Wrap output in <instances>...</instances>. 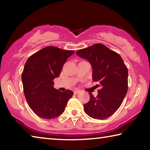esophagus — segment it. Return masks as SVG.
Wrapping results in <instances>:
<instances>
[{"label":"esophagus","mask_w":150,"mask_h":150,"mask_svg":"<svg viewBox=\"0 0 150 150\" xmlns=\"http://www.w3.org/2000/svg\"><path fill=\"white\" fill-rule=\"evenodd\" d=\"M80 92V90H74V94H78V93H79Z\"/></svg>","instance_id":"34e87169"}]
</instances>
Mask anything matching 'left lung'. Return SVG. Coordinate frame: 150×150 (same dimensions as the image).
Here are the masks:
<instances>
[{
  "mask_svg": "<svg viewBox=\"0 0 150 150\" xmlns=\"http://www.w3.org/2000/svg\"><path fill=\"white\" fill-rule=\"evenodd\" d=\"M76 54L86 59L92 66V78L100 87L94 97L84 105L86 114L94 119L108 118L117 111L127 92L128 72L119 54L102 44L77 51Z\"/></svg>",
  "mask_w": 150,
  "mask_h": 150,
  "instance_id": "1",
  "label": "left lung"
}]
</instances>
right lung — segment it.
Instances as JSON below:
<instances>
[{
	"label": "right lung",
	"instance_id": "add662e5",
	"mask_svg": "<svg viewBox=\"0 0 150 150\" xmlns=\"http://www.w3.org/2000/svg\"><path fill=\"white\" fill-rule=\"evenodd\" d=\"M74 52L46 46L30 56L24 65L22 82L24 94L30 108L41 118L60 116L74 94L54 88L53 80L60 74L64 64Z\"/></svg>",
	"mask_w": 150,
	"mask_h": 150
}]
</instances>
